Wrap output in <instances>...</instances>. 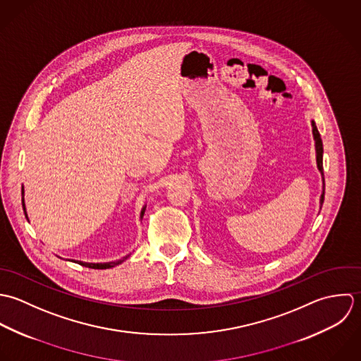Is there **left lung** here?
Returning <instances> with one entry per match:
<instances>
[{
  "label": "left lung",
  "mask_w": 361,
  "mask_h": 361,
  "mask_svg": "<svg viewBox=\"0 0 361 361\" xmlns=\"http://www.w3.org/2000/svg\"><path fill=\"white\" fill-rule=\"evenodd\" d=\"M312 134H314L315 147H317V164H318L319 171H321L322 176H324V166H322V153H324V147H322V140H321V135H319V133H318V128H317L315 123H312ZM324 185H325V184H324ZM324 195H325V187H324V191H322V195H321V205L324 204Z\"/></svg>",
  "instance_id": "left-lung-1"
}]
</instances>
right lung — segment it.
I'll use <instances>...</instances> for the list:
<instances>
[{"label": "right lung", "mask_w": 361, "mask_h": 361, "mask_svg": "<svg viewBox=\"0 0 361 361\" xmlns=\"http://www.w3.org/2000/svg\"><path fill=\"white\" fill-rule=\"evenodd\" d=\"M22 194H23V188H22ZM22 207H23V211H25V204H23V198H22ZM145 208L142 209V214L141 216H144ZM25 216H26V211H25ZM27 217V216H26ZM128 257H124L123 259H118V261H114V262H109V264H85V262H78L79 265H83V267H87V268H92V269H107V268H113L118 264H121L123 261H126Z\"/></svg>", "instance_id": "1"}]
</instances>
